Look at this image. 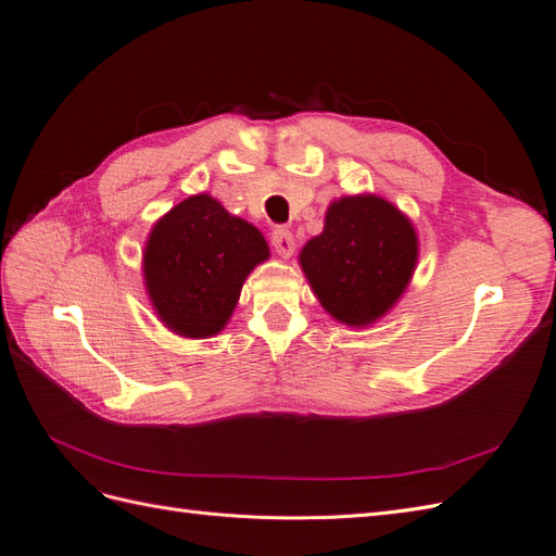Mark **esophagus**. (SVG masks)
I'll return each mask as SVG.
<instances>
[{"label": "esophagus", "mask_w": 556, "mask_h": 556, "mask_svg": "<svg viewBox=\"0 0 556 556\" xmlns=\"http://www.w3.org/2000/svg\"><path fill=\"white\" fill-rule=\"evenodd\" d=\"M271 243H274L276 252H278V255H280L282 260H290V257L294 255V248H296V243H294V237H292V231H290V229L276 227V229H274V233H271Z\"/></svg>", "instance_id": "esophagus-1"}]
</instances>
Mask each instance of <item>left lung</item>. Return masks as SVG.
Instances as JSON below:
<instances>
[{
	"instance_id": "1",
	"label": "left lung",
	"mask_w": 556,
	"mask_h": 556,
	"mask_svg": "<svg viewBox=\"0 0 556 556\" xmlns=\"http://www.w3.org/2000/svg\"><path fill=\"white\" fill-rule=\"evenodd\" d=\"M419 257L410 217L376 194L333 199L323 233L299 264L323 308L348 327H368L390 313L413 280Z\"/></svg>"
}]
</instances>
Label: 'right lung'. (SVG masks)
I'll use <instances>...</instances> for the list:
<instances>
[{"label": "right lung", "mask_w": 556, "mask_h": 556, "mask_svg": "<svg viewBox=\"0 0 556 556\" xmlns=\"http://www.w3.org/2000/svg\"><path fill=\"white\" fill-rule=\"evenodd\" d=\"M268 255L255 225L206 192L192 194L148 233L143 285L150 306L176 336L211 339L227 327L245 278Z\"/></svg>", "instance_id": "1"}]
</instances>
